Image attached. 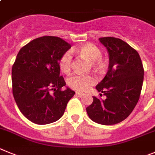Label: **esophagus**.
<instances>
[{
  "label": "esophagus",
  "instance_id": "obj_1",
  "mask_svg": "<svg viewBox=\"0 0 155 155\" xmlns=\"http://www.w3.org/2000/svg\"><path fill=\"white\" fill-rule=\"evenodd\" d=\"M76 95L77 97H83V95H84V94L82 92H76Z\"/></svg>",
  "mask_w": 155,
  "mask_h": 155
}]
</instances>
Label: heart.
<instances>
[{
	"mask_svg": "<svg viewBox=\"0 0 155 155\" xmlns=\"http://www.w3.org/2000/svg\"><path fill=\"white\" fill-rule=\"evenodd\" d=\"M76 52L82 57L91 61L94 68H101L103 64L102 52L95 44L87 43L76 49ZM59 66L64 73L69 72L72 67V56L70 51L64 52L59 60ZM97 78L92 74H74L68 79V85L73 90L86 91L95 84Z\"/></svg>",
	"mask_w": 155,
	"mask_h": 155,
	"instance_id": "1",
	"label": "heart"
}]
</instances>
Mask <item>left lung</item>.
Returning <instances> with one entry per match:
<instances>
[{
	"mask_svg": "<svg viewBox=\"0 0 155 155\" xmlns=\"http://www.w3.org/2000/svg\"><path fill=\"white\" fill-rule=\"evenodd\" d=\"M99 40L109 54V66L96 89L106 99L94 97L87 112L94 122L109 126L126 119L134 109L140 96L144 70L138 52L127 43L111 37Z\"/></svg>",
	"mask_w": 155,
	"mask_h": 155,
	"instance_id": "left-lung-1",
	"label": "left lung"
}]
</instances>
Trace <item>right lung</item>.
<instances>
[{
    "label": "right lung",
    "instance_id": "1",
    "mask_svg": "<svg viewBox=\"0 0 155 155\" xmlns=\"http://www.w3.org/2000/svg\"><path fill=\"white\" fill-rule=\"evenodd\" d=\"M71 45L60 37L44 36L20 49L12 69V93L22 115L33 123L49 124L64 114L75 92L60 76L59 60Z\"/></svg>",
    "mask_w": 155,
    "mask_h": 155
}]
</instances>
